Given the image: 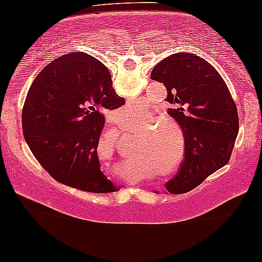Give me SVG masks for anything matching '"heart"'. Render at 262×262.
Returning a JSON list of instances; mask_svg holds the SVG:
<instances>
[{
    "label": "heart",
    "mask_w": 262,
    "mask_h": 262,
    "mask_svg": "<svg viewBox=\"0 0 262 262\" xmlns=\"http://www.w3.org/2000/svg\"><path fill=\"white\" fill-rule=\"evenodd\" d=\"M144 115H148V110L143 104H131V105L122 108L118 112L117 120L119 123L131 122V120L139 119ZM148 128H150V125H146L144 127V130H148ZM159 131L160 126H157L151 131V143L146 145L145 148H142L138 154V159L140 162L152 168H156L160 166V165H163L165 160L170 157V147H168L166 140L160 135H157ZM171 171V167L157 168V172L159 174H168Z\"/></svg>",
    "instance_id": "obj_1"
}]
</instances>
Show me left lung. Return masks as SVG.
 Listing matches in <instances>:
<instances>
[{
    "instance_id": "left-lung-1",
    "label": "left lung",
    "mask_w": 262,
    "mask_h": 262,
    "mask_svg": "<svg viewBox=\"0 0 262 262\" xmlns=\"http://www.w3.org/2000/svg\"><path fill=\"white\" fill-rule=\"evenodd\" d=\"M151 78L166 86V100L174 104L167 114L184 134V160L165 187L172 194L186 193L228 163L239 131L238 110L219 72L196 55L168 56Z\"/></svg>"
}]
</instances>
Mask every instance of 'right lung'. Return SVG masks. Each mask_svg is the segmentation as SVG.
I'll list each match as a JSON object with an SVG mask.
<instances>
[{"mask_svg": "<svg viewBox=\"0 0 262 262\" xmlns=\"http://www.w3.org/2000/svg\"><path fill=\"white\" fill-rule=\"evenodd\" d=\"M124 102L102 62L85 52L63 55L39 72L28 91L24 138L57 182L92 193L117 191L100 168L97 146L104 111Z\"/></svg>", "mask_w": 262, "mask_h": 262, "instance_id": "add662e5", "label": "right lung"}]
</instances>
